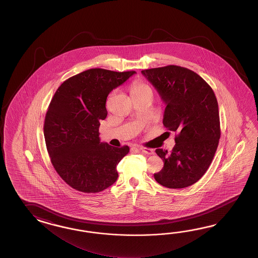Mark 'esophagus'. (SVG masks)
<instances>
[{
    "label": "esophagus",
    "mask_w": 258,
    "mask_h": 258,
    "mask_svg": "<svg viewBox=\"0 0 258 258\" xmlns=\"http://www.w3.org/2000/svg\"><path fill=\"white\" fill-rule=\"evenodd\" d=\"M139 149L141 150V152L144 154H147V155H153L154 150L151 148H139Z\"/></svg>",
    "instance_id": "34e87169"
}]
</instances>
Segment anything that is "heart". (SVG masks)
Listing matches in <instances>:
<instances>
[{
	"label": "heart",
	"instance_id": "b5f03b06",
	"mask_svg": "<svg viewBox=\"0 0 258 258\" xmlns=\"http://www.w3.org/2000/svg\"><path fill=\"white\" fill-rule=\"evenodd\" d=\"M132 96L142 95L145 93L152 94V89L146 83L142 81H135L131 86Z\"/></svg>",
	"mask_w": 258,
	"mask_h": 258
}]
</instances>
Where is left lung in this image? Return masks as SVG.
Returning a JSON list of instances; mask_svg holds the SVG:
<instances>
[{
  "label": "left lung",
  "mask_w": 258,
  "mask_h": 258,
  "mask_svg": "<svg viewBox=\"0 0 258 258\" xmlns=\"http://www.w3.org/2000/svg\"><path fill=\"white\" fill-rule=\"evenodd\" d=\"M141 73L166 104L164 126L176 133L175 146L170 153L156 149L164 166L154 173V178L167 188L190 186L208 170L219 145V105L214 91L197 73L181 66Z\"/></svg>",
  "instance_id": "1"
}]
</instances>
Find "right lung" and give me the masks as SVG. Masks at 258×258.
I'll return each instance as SVG.
<instances>
[{"mask_svg":"<svg viewBox=\"0 0 258 258\" xmlns=\"http://www.w3.org/2000/svg\"><path fill=\"white\" fill-rule=\"evenodd\" d=\"M134 74L89 69L68 78L51 99L44 121L47 150L57 173L79 192H101L118 178L116 167L130 149L100 142L99 121L108 114V95Z\"/></svg>","mask_w":258,"mask_h":258,"instance_id":"add662e5","label":"right lung"}]
</instances>
